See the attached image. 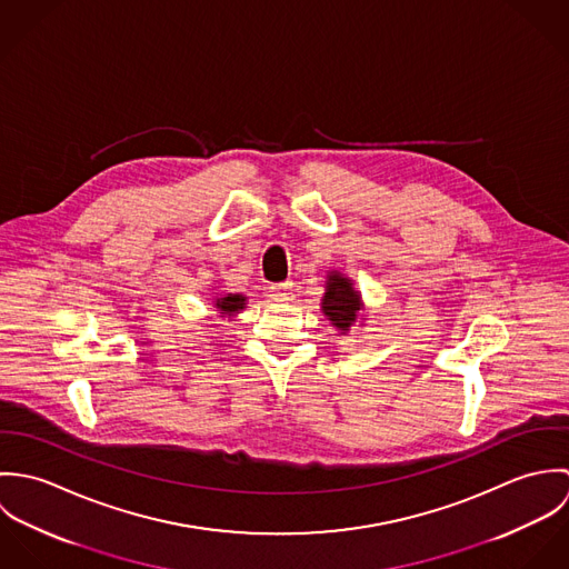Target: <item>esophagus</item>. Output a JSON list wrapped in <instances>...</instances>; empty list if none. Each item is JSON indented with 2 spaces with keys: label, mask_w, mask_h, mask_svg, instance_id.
Returning a JSON list of instances; mask_svg holds the SVG:
<instances>
[{
  "label": "esophagus",
  "mask_w": 569,
  "mask_h": 569,
  "mask_svg": "<svg viewBox=\"0 0 569 569\" xmlns=\"http://www.w3.org/2000/svg\"><path fill=\"white\" fill-rule=\"evenodd\" d=\"M269 296L271 300L276 302H289L293 298V282L287 280V282H276L269 287Z\"/></svg>",
  "instance_id": "esophagus-1"
}]
</instances>
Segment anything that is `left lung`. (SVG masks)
<instances>
[{
    "mask_svg": "<svg viewBox=\"0 0 569 569\" xmlns=\"http://www.w3.org/2000/svg\"><path fill=\"white\" fill-rule=\"evenodd\" d=\"M359 309H361V300L352 289V282L339 273L328 276L325 300H322V311L328 316V320L339 330H348L357 320Z\"/></svg>",
    "mask_w": 569,
    "mask_h": 569,
    "instance_id": "1",
    "label": "left lung"
}]
</instances>
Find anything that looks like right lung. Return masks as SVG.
<instances>
[{
	"mask_svg": "<svg viewBox=\"0 0 569 569\" xmlns=\"http://www.w3.org/2000/svg\"><path fill=\"white\" fill-rule=\"evenodd\" d=\"M243 307L244 298L243 296H239V293H230V296L217 300V309L223 311V316H232V313H237V311L243 309Z\"/></svg>",
	"mask_w": 569,
	"mask_h": 569,
	"instance_id": "1",
	"label": "right lung"
}]
</instances>
